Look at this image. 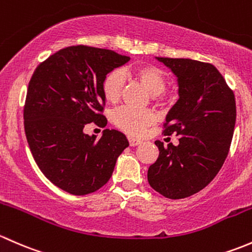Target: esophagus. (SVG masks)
Here are the masks:
<instances>
[{"mask_svg":"<svg viewBox=\"0 0 252 252\" xmlns=\"http://www.w3.org/2000/svg\"><path fill=\"white\" fill-rule=\"evenodd\" d=\"M128 143L131 147H136V145L141 144L142 141H139V139H136V138H132V137H128Z\"/></svg>","mask_w":252,"mask_h":252,"instance_id":"34e87169","label":"esophagus"}]
</instances>
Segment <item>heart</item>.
<instances>
[{"instance_id": "b5f03b06", "label": "heart", "mask_w": 252, "mask_h": 252, "mask_svg": "<svg viewBox=\"0 0 252 252\" xmlns=\"http://www.w3.org/2000/svg\"><path fill=\"white\" fill-rule=\"evenodd\" d=\"M133 79L141 82L152 93V98L155 103L164 105L167 102V95L164 92L166 88V77L159 68L150 64L137 65L128 71ZM125 77L121 70H111L105 75L102 82V91L105 100L111 104H116L123 95ZM157 121V114L152 109H133L123 107L113 114V123L118 128L133 137H139L145 129Z\"/></svg>"}]
</instances>
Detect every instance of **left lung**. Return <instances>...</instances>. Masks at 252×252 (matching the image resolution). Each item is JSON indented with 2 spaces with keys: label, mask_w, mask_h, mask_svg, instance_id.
Instances as JSON below:
<instances>
[{
  "label": "left lung",
  "mask_w": 252,
  "mask_h": 252,
  "mask_svg": "<svg viewBox=\"0 0 252 252\" xmlns=\"http://www.w3.org/2000/svg\"><path fill=\"white\" fill-rule=\"evenodd\" d=\"M178 77L177 100L164 124V136L176 133L180 144L159 148L148 168V182L168 199H183L204 189L229 153L237 107L233 90L212 64L188 58L158 57Z\"/></svg>",
  "instance_id": "left-lung-1"
}]
</instances>
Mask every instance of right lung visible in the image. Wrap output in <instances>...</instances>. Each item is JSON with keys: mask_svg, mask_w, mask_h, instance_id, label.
Wrapping results in <instances>:
<instances>
[{"mask_svg": "<svg viewBox=\"0 0 252 252\" xmlns=\"http://www.w3.org/2000/svg\"><path fill=\"white\" fill-rule=\"evenodd\" d=\"M128 61L111 49L70 46L38 64L31 76L24 105L31 154L43 175L70 194L102 188L128 147L116 129H104L98 139L84 132L91 123L107 126L102 82Z\"/></svg>", "mask_w": 252, "mask_h": 252, "instance_id": "1", "label": "right lung"}]
</instances>
